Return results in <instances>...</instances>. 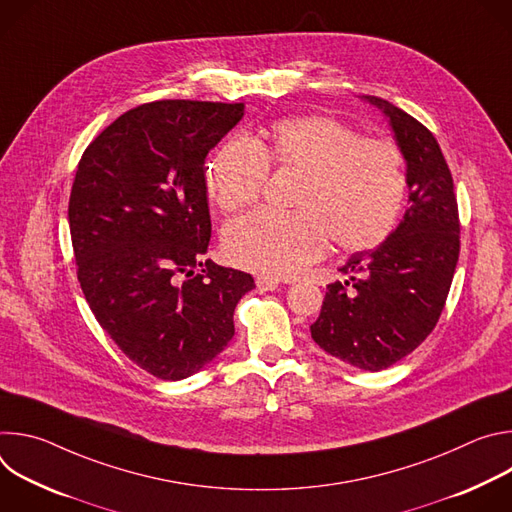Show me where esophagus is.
<instances>
[{
	"label": "esophagus",
	"mask_w": 512,
	"mask_h": 512,
	"mask_svg": "<svg viewBox=\"0 0 512 512\" xmlns=\"http://www.w3.org/2000/svg\"><path fill=\"white\" fill-rule=\"evenodd\" d=\"M257 289L259 291H273V289H277V285H279V279H275V277H265V275H261V277H257Z\"/></svg>",
	"instance_id": "obj_1"
}]
</instances>
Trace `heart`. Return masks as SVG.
<instances>
[{"label": "heart", "instance_id": "1", "mask_svg": "<svg viewBox=\"0 0 512 512\" xmlns=\"http://www.w3.org/2000/svg\"><path fill=\"white\" fill-rule=\"evenodd\" d=\"M269 168L296 174L291 212L255 210L225 231L231 263L255 273L294 275L320 259L332 239L338 251L381 245L405 204V160L395 143L362 137L328 115L275 121L255 139L225 141L206 168L218 208L235 212L255 202Z\"/></svg>", "mask_w": 512, "mask_h": 512}]
</instances>
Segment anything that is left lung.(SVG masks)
Returning <instances> with one entry per match:
<instances>
[{
	"mask_svg": "<svg viewBox=\"0 0 512 512\" xmlns=\"http://www.w3.org/2000/svg\"><path fill=\"white\" fill-rule=\"evenodd\" d=\"M389 119L407 164L409 208L377 249L354 253L344 283L328 285L310 326L314 342L362 371L413 352L442 316L460 255L454 180L433 133L403 109L367 95Z\"/></svg>",
	"mask_w": 512,
	"mask_h": 512,
	"instance_id": "obj_1",
	"label": "left lung"
}]
</instances>
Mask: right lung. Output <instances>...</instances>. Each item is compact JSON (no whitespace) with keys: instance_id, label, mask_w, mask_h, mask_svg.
I'll list each match as a JSON object with an SVG mask.
<instances>
[{"instance_id":"right-lung-1","label":"right lung","mask_w":512,"mask_h":512,"mask_svg":"<svg viewBox=\"0 0 512 512\" xmlns=\"http://www.w3.org/2000/svg\"><path fill=\"white\" fill-rule=\"evenodd\" d=\"M243 115V103L139 105L89 143L72 182L68 227L89 308L129 360L164 381L225 350L255 287L249 273L200 259L210 243L204 160Z\"/></svg>"}]
</instances>
